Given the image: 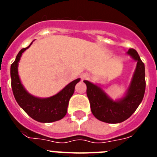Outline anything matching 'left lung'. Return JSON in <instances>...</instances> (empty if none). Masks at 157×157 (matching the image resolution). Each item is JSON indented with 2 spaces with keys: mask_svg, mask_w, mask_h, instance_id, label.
<instances>
[{
  "mask_svg": "<svg viewBox=\"0 0 157 157\" xmlns=\"http://www.w3.org/2000/svg\"><path fill=\"white\" fill-rule=\"evenodd\" d=\"M127 53L137 61V67L131 84L123 99L112 101L99 86L85 80L86 94L91 112L98 120L105 123H118L125 121L138 109L144 98L145 90V64L134 48Z\"/></svg>",
  "mask_w": 157,
  "mask_h": 157,
  "instance_id": "obj_1",
  "label": "left lung"
}]
</instances>
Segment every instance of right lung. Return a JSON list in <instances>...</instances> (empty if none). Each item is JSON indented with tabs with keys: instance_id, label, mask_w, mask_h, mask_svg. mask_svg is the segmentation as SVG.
I'll list each match as a JSON object with an SVG mask.
<instances>
[{
	"instance_id": "obj_1",
	"label": "right lung",
	"mask_w": 157,
	"mask_h": 157,
	"mask_svg": "<svg viewBox=\"0 0 157 157\" xmlns=\"http://www.w3.org/2000/svg\"><path fill=\"white\" fill-rule=\"evenodd\" d=\"M30 45L19 51L16 60L11 65L12 89L14 97L19 106L36 121L51 123L61 120L67 114L69 100L74 94L75 86L80 81V78L70 82L60 92L50 98H37L30 95L23 88L18 75V63L22 53Z\"/></svg>"
}]
</instances>
